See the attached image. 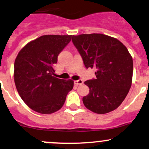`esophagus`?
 <instances>
[{"mask_svg": "<svg viewBox=\"0 0 149 149\" xmlns=\"http://www.w3.org/2000/svg\"><path fill=\"white\" fill-rule=\"evenodd\" d=\"M83 83V80H81V79H79V80H78V81H74V84L76 85V86H80V85H82Z\"/></svg>", "mask_w": 149, "mask_h": 149, "instance_id": "esophagus-1", "label": "esophagus"}]
</instances>
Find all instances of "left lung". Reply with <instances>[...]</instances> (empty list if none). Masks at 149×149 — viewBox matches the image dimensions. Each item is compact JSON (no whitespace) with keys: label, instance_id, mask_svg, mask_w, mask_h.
Here are the masks:
<instances>
[{"label":"left lung","instance_id":"left-lung-1","mask_svg":"<svg viewBox=\"0 0 149 149\" xmlns=\"http://www.w3.org/2000/svg\"><path fill=\"white\" fill-rule=\"evenodd\" d=\"M72 42L86 68H94L95 79L85 81L90 88L83 97L86 108L97 114L117 109L128 94L133 76V60L117 39L102 34L73 35Z\"/></svg>","mask_w":149,"mask_h":149}]
</instances>
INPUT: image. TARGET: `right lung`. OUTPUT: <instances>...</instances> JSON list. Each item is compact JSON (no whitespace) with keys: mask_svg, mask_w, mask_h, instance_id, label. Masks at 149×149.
Masks as SVG:
<instances>
[{"mask_svg":"<svg viewBox=\"0 0 149 149\" xmlns=\"http://www.w3.org/2000/svg\"><path fill=\"white\" fill-rule=\"evenodd\" d=\"M71 35H43L22 49L14 64V81L24 103L35 112L52 114L62 107L73 81L56 78L54 66Z\"/></svg>","mask_w":149,"mask_h":149,"instance_id":"obj_1","label":"right lung"}]
</instances>
